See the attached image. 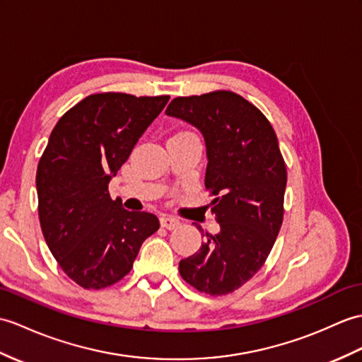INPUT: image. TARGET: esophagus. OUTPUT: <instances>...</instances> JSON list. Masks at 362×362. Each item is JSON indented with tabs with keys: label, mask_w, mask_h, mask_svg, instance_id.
Instances as JSON below:
<instances>
[{
	"label": "esophagus",
	"mask_w": 362,
	"mask_h": 362,
	"mask_svg": "<svg viewBox=\"0 0 362 362\" xmlns=\"http://www.w3.org/2000/svg\"><path fill=\"white\" fill-rule=\"evenodd\" d=\"M160 223H162L163 228H166V230H175V228H179V226H180V221L175 219V217H173V216H162Z\"/></svg>",
	"instance_id": "1"
}]
</instances>
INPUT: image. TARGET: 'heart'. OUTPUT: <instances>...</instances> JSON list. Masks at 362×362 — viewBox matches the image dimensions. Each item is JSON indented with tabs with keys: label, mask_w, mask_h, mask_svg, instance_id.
<instances>
[{
	"label": "heart",
	"mask_w": 362,
	"mask_h": 362,
	"mask_svg": "<svg viewBox=\"0 0 362 362\" xmlns=\"http://www.w3.org/2000/svg\"><path fill=\"white\" fill-rule=\"evenodd\" d=\"M185 134H191V132H179V134H175V136H185Z\"/></svg>",
	"instance_id": "b5f03b06"
}]
</instances>
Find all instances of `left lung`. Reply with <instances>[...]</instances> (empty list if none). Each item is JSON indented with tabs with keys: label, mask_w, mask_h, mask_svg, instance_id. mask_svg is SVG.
<instances>
[{
	"label": "left lung",
	"mask_w": 362,
	"mask_h": 362,
	"mask_svg": "<svg viewBox=\"0 0 362 362\" xmlns=\"http://www.w3.org/2000/svg\"><path fill=\"white\" fill-rule=\"evenodd\" d=\"M166 114L196 126L205 139V188L221 225L217 234L206 233L197 253L180 260V276L206 295H230L265 264L284 221L287 168L276 132L231 90L177 97Z\"/></svg>",
	"instance_id": "left-lung-1"
}]
</instances>
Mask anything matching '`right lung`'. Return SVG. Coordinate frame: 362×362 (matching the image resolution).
Returning <instances> with one entry per match:
<instances>
[{"label":"right lung","instance_id":"add662e5","mask_svg":"<svg viewBox=\"0 0 362 362\" xmlns=\"http://www.w3.org/2000/svg\"><path fill=\"white\" fill-rule=\"evenodd\" d=\"M168 100L92 94L50 132L37 168L40 225L58 265L83 288L122 281L160 226L154 214L124 209L107 187Z\"/></svg>","mask_w":362,"mask_h":362}]
</instances>
